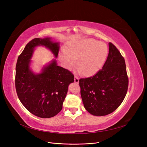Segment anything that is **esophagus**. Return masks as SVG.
<instances>
[{"mask_svg":"<svg viewBox=\"0 0 147 147\" xmlns=\"http://www.w3.org/2000/svg\"><path fill=\"white\" fill-rule=\"evenodd\" d=\"M74 82H75V83H78L79 82V78H78V77L75 76V77H74Z\"/></svg>","mask_w":147,"mask_h":147,"instance_id":"esophagus-1","label":"esophagus"}]
</instances>
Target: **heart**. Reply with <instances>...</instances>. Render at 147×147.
<instances>
[{
    "label": "heart",
    "instance_id": "obj_1",
    "mask_svg": "<svg viewBox=\"0 0 147 147\" xmlns=\"http://www.w3.org/2000/svg\"><path fill=\"white\" fill-rule=\"evenodd\" d=\"M109 48L104 42L88 38L70 43L62 51L59 58L63 65L70 69L77 59V66L83 75H94L102 67L107 57Z\"/></svg>",
    "mask_w": 147,
    "mask_h": 147
}]
</instances>
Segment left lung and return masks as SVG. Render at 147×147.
<instances>
[{
    "mask_svg": "<svg viewBox=\"0 0 147 147\" xmlns=\"http://www.w3.org/2000/svg\"><path fill=\"white\" fill-rule=\"evenodd\" d=\"M105 64L94 76L79 80L83 103L94 116H105L116 110L125 97L128 77L124 57L113 44Z\"/></svg>",
    "mask_w": 147,
    "mask_h": 147,
    "instance_id": "left-lung-1",
    "label": "left lung"
}]
</instances>
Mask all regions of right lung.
<instances>
[{"label":"right lung","instance_id":"1","mask_svg":"<svg viewBox=\"0 0 147 147\" xmlns=\"http://www.w3.org/2000/svg\"><path fill=\"white\" fill-rule=\"evenodd\" d=\"M45 47L57 58L59 43L51 37L36 38L30 41L19 56L16 65L15 87L17 95L24 107L38 117H55L63 109L69 84L74 76L70 71L57 65L56 59L34 73L30 69L35 48Z\"/></svg>","mask_w":147,"mask_h":147}]
</instances>
